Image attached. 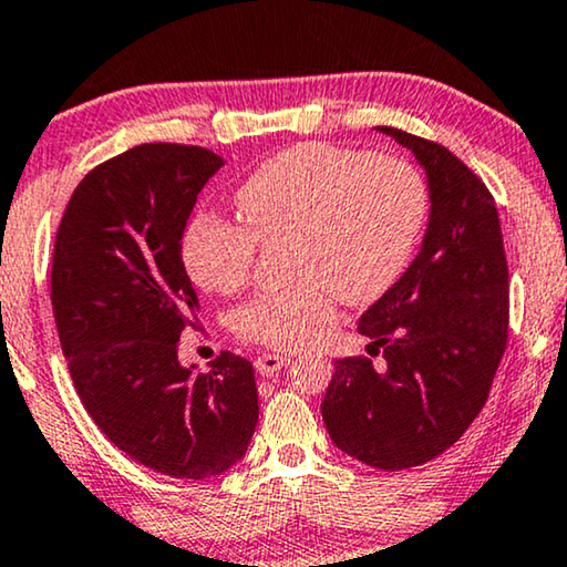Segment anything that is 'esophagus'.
Listing matches in <instances>:
<instances>
[{
    "mask_svg": "<svg viewBox=\"0 0 567 567\" xmlns=\"http://www.w3.org/2000/svg\"><path fill=\"white\" fill-rule=\"evenodd\" d=\"M257 370L261 372V374H267V378H272V374H277L282 370V367H287L290 364V357L287 354H261V357H257Z\"/></svg>",
    "mask_w": 567,
    "mask_h": 567,
    "instance_id": "esophagus-1",
    "label": "esophagus"
}]
</instances>
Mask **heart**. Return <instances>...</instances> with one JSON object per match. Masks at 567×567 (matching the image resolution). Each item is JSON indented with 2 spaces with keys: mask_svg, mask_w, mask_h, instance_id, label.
Segmentation results:
<instances>
[{
  "mask_svg": "<svg viewBox=\"0 0 567 567\" xmlns=\"http://www.w3.org/2000/svg\"><path fill=\"white\" fill-rule=\"evenodd\" d=\"M236 205L246 223L200 215L189 226V275L230 295L249 280L259 241L290 238V272L306 282L244 302L234 329L254 344L295 349L331 321L333 295L362 306L393 287L424 226L426 187L401 158L300 143L261 164Z\"/></svg>",
  "mask_w": 567,
  "mask_h": 567,
  "instance_id": "1",
  "label": "heart"
}]
</instances>
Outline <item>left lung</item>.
I'll return each instance as SVG.
<instances>
[{
  "label": "left lung",
  "mask_w": 567,
  "mask_h": 567,
  "mask_svg": "<svg viewBox=\"0 0 567 567\" xmlns=\"http://www.w3.org/2000/svg\"><path fill=\"white\" fill-rule=\"evenodd\" d=\"M426 174L429 220L409 269L360 318L367 357L333 362L321 413L331 442L378 470L424 465L488 401L508 337V267L496 203L452 151L380 125Z\"/></svg>",
  "instance_id": "obj_1"
}]
</instances>
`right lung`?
I'll use <instances>...</instances> for the list:
<instances>
[{
	"mask_svg": "<svg viewBox=\"0 0 567 567\" xmlns=\"http://www.w3.org/2000/svg\"><path fill=\"white\" fill-rule=\"evenodd\" d=\"M220 166L200 146L125 151L79 182L53 249V316L86 413L127 457L179 481L234 467L259 421L251 362L220 352L197 372L177 354L200 308L182 234Z\"/></svg>",
	"mask_w": 567,
	"mask_h": 567,
	"instance_id": "add662e5",
	"label": "right lung"
}]
</instances>
